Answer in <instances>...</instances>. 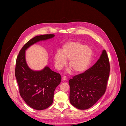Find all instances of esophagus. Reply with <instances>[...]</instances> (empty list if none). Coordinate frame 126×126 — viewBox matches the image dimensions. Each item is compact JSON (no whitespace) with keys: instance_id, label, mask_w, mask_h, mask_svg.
I'll use <instances>...</instances> for the list:
<instances>
[{"instance_id":"1","label":"esophagus","mask_w":126,"mask_h":126,"mask_svg":"<svg viewBox=\"0 0 126 126\" xmlns=\"http://www.w3.org/2000/svg\"><path fill=\"white\" fill-rule=\"evenodd\" d=\"M62 80L63 81H65V80H66V76H63L62 77Z\"/></svg>"}]
</instances>
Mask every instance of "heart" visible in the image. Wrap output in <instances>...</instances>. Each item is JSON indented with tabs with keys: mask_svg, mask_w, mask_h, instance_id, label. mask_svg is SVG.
Returning a JSON list of instances; mask_svg holds the SVG:
<instances>
[{
	"mask_svg": "<svg viewBox=\"0 0 126 126\" xmlns=\"http://www.w3.org/2000/svg\"><path fill=\"white\" fill-rule=\"evenodd\" d=\"M92 50L89 47L77 41L66 42L62 52L59 50L54 55L55 65L57 69H62L69 60V66L76 73L85 71L90 63Z\"/></svg>",
	"mask_w": 126,
	"mask_h": 126,
	"instance_id": "b5f03b06",
	"label": "heart"
}]
</instances>
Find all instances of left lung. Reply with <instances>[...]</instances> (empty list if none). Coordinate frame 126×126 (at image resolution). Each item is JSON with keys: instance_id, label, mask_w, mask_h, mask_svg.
Segmentation results:
<instances>
[{"instance_id": "obj_1", "label": "left lung", "mask_w": 126, "mask_h": 126, "mask_svg": "<svg viewBox=\"0 0 126 126\" xmlns=\"http://www.w3.org/2000/svg\"><path fill=\"white\" fill-rule=\"evenodd\" d=\"M110 71L108 56L103 50L92 67L69 80L71 104L80 110L92 107L105 93Z\"/></svg>"}]
</instances>
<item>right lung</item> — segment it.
Listing matches in <instances>:
<instances>
[{"label":"right lung","mask_w":126,"mask_h":126,"mask_svg":"<svg viewBox=\"0 0 126 126\" xmlns=\"http://www.w3.org/2000/svg\"><path fill=\"white\" fill-rule=\"evenodd\" d=\"M54 36V34H45L32 38L22 48L16 61L15 75L20 95L29 106L37 110H44L52 105L54 93L61 77L47 66L40 71L31 69L26 61L25 51L36 43Z\"/></svg>","instance_id":"obj_1"}]
</instances>
